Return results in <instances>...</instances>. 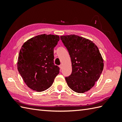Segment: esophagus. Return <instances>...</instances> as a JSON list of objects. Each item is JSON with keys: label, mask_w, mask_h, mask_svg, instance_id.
<instances>
[{"label": "esophagus", "mask_w": 122, "mask_h": 122, "mask_svg": "<svg viewBox=\"0 0 122 122\" xmlns=\"http://www.w3.org/2000/svg\"><path fill=\"white\" fill-rule=\"evenodd\" d=\"M59 67H60V68L61 69L62 68V64H60V65L59 66Z\"/></svg>", "instance_id": "obj_1"}]
</instances>
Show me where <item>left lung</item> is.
Segmentation results:
<instances>
[{"label": "left lung", "instance_id": "left-lung-1", "mask_svg": "<svg viewBox=\"0 0 122 122\" xmlns=\"http://www.w3.org/2000/svg\"><path fill=\"white\" fill-rule=\"evenodd\" d=\"M70 56L72 71L66 77L69 87L83 93L94 86L102 73L103 60L97 46L92 41L75 35L60 37Z\"/></svg>", "mask_w": 122, "mask_h": 122}]
</instances>
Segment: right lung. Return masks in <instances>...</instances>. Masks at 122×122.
I'll return each mask as SVG.
<instances>
[{
  "label": "right lung",
  "mask_w": 122,
  "mask_h": 122,
  "mask_svg": "<svg viewBox=\"0 0 122 122\" xmlns=\"http://www.w3.org/2000/svg\"><path fill=\"white\" fill-rule=\"evenodd\" d=\"M59 36L43 34L24 43L18 59L17 68L27 86L42 92L50 87L60 68L54 64V48Z\"/></svg>",
  "instance_id": "obj_1"
}]
</instances>
